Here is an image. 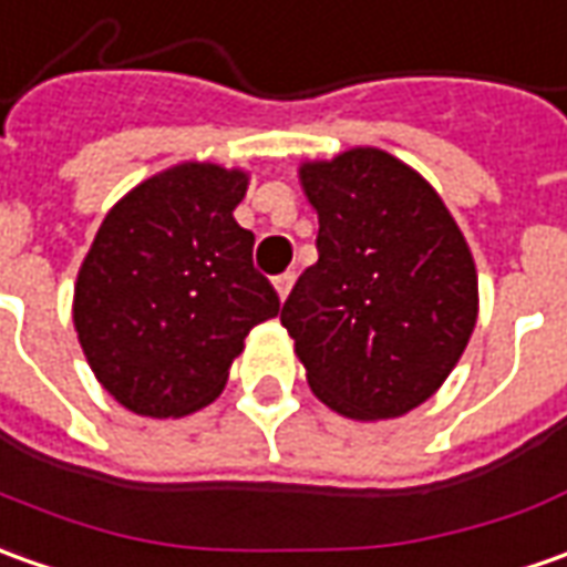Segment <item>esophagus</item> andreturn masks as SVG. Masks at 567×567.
Instances as JSON below:
<instances>
[{
	"mask_svg": "<svg viewBox=\"0 0 567 567\" xmlns=\"http://www.w3.org/2000/svg\"><path fill=\"white\" fill-rule=\"evenodd\" d=\"M291 285H295V272H282V276H276V291H279V298H288V291H291Z\"/></svg>",
	"mask_w": 567,
	"mask_h": 567,
	"instance_id": "obj_1",
	"label": "esophagus"
}]
</instances>
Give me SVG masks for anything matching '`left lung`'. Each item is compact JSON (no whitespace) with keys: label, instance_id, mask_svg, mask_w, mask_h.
<instances>
[{"label":"left lung","instance_id":"8db88e82","mask_svg":"<svg viewBox=\"0 0 567 567\" xmlns=\"http://www.w3.org/2000/svg\"><path fill=\"white\" fill-rule=\"evenodd\" d=\"M319 260L282 307L313 394L394 419L450 375L477 319L475 260L437 192L379 148L300 167Z\"/></svg>","mask_w":567,"mask_h":567}]
</instances>
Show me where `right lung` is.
Listing matches in <instances>:
<instances>
[{"instance_id":"right-lung-1","label":"right lung","mask_w":567,"mask_h":567,"mask_svg":"<svg viewBox=\"0 0 567 567\" xmlns=\"http://www.w3.org/2000/svg\"><path fill=\"white\" fill-rule=\"evenodd\" d=\"M248 176L179 164L102 219L76 276L73 326L95 379L126 410L188 415L223 391L229 365L279 295L235 223Z\"/></svg>"}]
</instances>
